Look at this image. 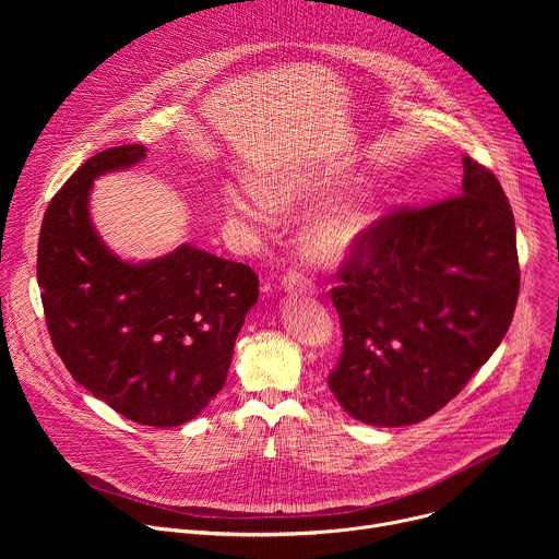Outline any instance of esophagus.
Here are the masks:
<instances>
[{
    "instance_id": "1",
    "label": "esophagus",
    "mask_w": 559,
    "mask_h": 559,
    "mask_svg": "<svg viewBox=\"0 0 559 559\" xmlns=\"http://www.w3.org/2000/svg\"><path fill=\"white\" fill-rule=\"evenodd\" d=\"M283 287L287 289V292H292V294H311L316 287H313V283H311V278H307V276H302L300 272H296V270H289L287 274H283Z\"/></svg>"
}]
</instances>
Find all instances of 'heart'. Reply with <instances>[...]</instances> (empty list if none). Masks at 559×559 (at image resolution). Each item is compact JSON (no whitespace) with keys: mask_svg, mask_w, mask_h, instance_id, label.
Listing matches in <instances>:
<instances>
[{"mask_svg":"<svg viewBox=\"0 0 559 559\" xmlns=\"http://www.w3.org/2000/svg\"><path fill=\"white\" fill-rule=\"evenodd\" d=\"M274 205H283L285 197L278 192L270 194ZM223 214L227 221L243 229H259L265 223L263 203L243 188H229L223 194ZM373 221L369 207L360 203H349L334 207L321 216H316L305 229L307 252L323 263H334L345 259L352 248L365 236Z\"/></svg>","mask_w":559,"mask_h":559,"instance_id":"1","label":"heart"}]
</instances>
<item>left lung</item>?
Listing matches in <instances>:
<instances>
[{"mask_svg": "<svg viewBox=\"0 0 559 559\" xmlns=\"http://www.w3.org/2000/svg\"><path fill=\"white\" fill-rule=\"evenodd\" d=\"M462 166V194L382 214L336 272L343 354L328 384L367 425L407 427L440 412L513 321V212L489 168L471 156Z\"/></svg>", "mask_w": 559, "mask_h": 559, "instance_id": "1", "label": "left lung"}]
</instances>
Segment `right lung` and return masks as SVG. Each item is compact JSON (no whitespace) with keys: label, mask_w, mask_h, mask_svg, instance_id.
I'll use <instances>...</instances> for the list:
<instances>
[{"label":"right lung","mask_w":559,"mask_h":559,"mask_svg":"<svg viewBox=\"0 0 559 559\" xmlns=\"http://www.w3.org/2000/svg\"><path fill=\"white\" fill-rule=\"evenodd\" d=\"M143 156L139 143L108 147L63 183L44 214L37 283L70 376L132 423L179 427L225 384L259 276L192 246L136 265L104 246L88 214L91 186Z\"/></svg>","instance_id":"obj_1"}]
</instances>
